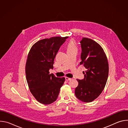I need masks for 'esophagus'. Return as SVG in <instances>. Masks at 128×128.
I'll return each mask as SVG.
<instances>
[{
  "mask_svg": "<svg viewBox=\"0 0 128 128\" xmlns=\"http://www.w3.org/2000/svg\"><path fill=\"white\" fill-rule=\"evenodd\" d=\"M65 80H66L68 81V80H71V78H68V77H65Z\"/></svg>",
  "mask_w": 128,
  "mask_h": 128,
  "instance_id": "34e87169",
  "label": "esophagus"
}]
</instances>
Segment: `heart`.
I'll use <instances>...</instances> for the list:
<instances>
[{
    "label": "heart",
    "instance_id": "1",
    "mask_svg": "<svg viewBox=\"0 0 128 128\" xmlns=\"http://www.w3.org/2000/svg\"><path fill=\"white\" fill-rule=\"evenodd\" d=\"M77 50V47L74 40H70L67 45V52Z\"/></svg>",
    "mask_w": 128,
    "mask_h": 128
}]
</instances>
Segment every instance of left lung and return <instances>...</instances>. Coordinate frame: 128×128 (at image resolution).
<instances>
[{"mask_svg": "<svg viewBox=\"0 0 128 128\" xmlns=\"http://www.w3.org/2000/svg\"><path fill=\"white\" fill-rule=\"evenodd\" d=\"M82 53L80 65L86 69L84 78L77 80L75 95L84 102H90L101 94L108 76L109 66L103 49L95 41L83 38L80 41Z\"/></svg>", "mask_w": 128, "mask_h": 128, "instance_id": "1", "label": "left lung"}]
</instances>
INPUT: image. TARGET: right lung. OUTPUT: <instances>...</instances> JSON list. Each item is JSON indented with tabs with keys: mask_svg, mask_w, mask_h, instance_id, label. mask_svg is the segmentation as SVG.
<instances>
[{
	"mask_svg": "<svg viewBox=\"0 0 128 128\" xmlns=\"http://www.w3.org/2000/svg\"><path fill=\"white\" fill-rule=\"evenodd\" d=\"M68 37H52L40 40L31 47L25 66L26 80L31 94L38 102L45 105L55 101L65 78H57L49 70L61 46Z\"/></svg>",
	"mask_w": 128,
	"mask_h": 128,
	"instance_id": "add662e5",
	"label": "right lung"
}]
</instances>
